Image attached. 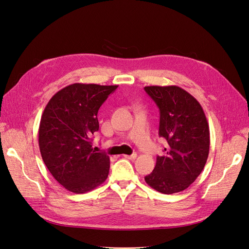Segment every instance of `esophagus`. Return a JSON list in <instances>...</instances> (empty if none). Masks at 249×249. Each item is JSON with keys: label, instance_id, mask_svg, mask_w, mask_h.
<instances>
[{"label": "esophagus", "instance_id": "esophagus-1", "mask_svg": "<svg viewBox=\"0 0 249 249\" xmlns=\"http://www.w3.org/2000/svg\"><path fill=\"white\" fill-rule=\"evenodd\" d=\"M125 159H128V160H136L137 159V157H138V155L136 154V152H135V154H132V155H130V156H128V155H124V156Z\"/></svg>", "mask_w": 249, "mask_h": 249}]
</instances>
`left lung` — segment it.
Segmentation results:
<instances>
[{"mask_svg": "<svg viewBox=\"0 0 249 249\" xmlns=\"http://www.w3.org/2000/svg\"><path fill=\"white\" fill-rule=\"evenodd\" d=\"M144 90L160 108L159 135L167 142L145 182L159 193L186 189L202 171L209 152V127L200 104L178 86H150Z\"/></svg>", "mask_w": 249, "mask_h": 249, "instance_id": "left-lung-1", "label": "left lung"}]
</instances>
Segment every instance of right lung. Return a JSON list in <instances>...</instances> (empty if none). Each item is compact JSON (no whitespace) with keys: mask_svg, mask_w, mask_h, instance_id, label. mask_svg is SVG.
Instances as JSON below:
<instances>
[{"mask_svg":"<svg viewBox=\"0 0 249 249\" xmlns=\"http://www.w3.org/2000/svg\"><path fill=\"white\" fill-rule=\"evenodd\" d=\"M119 86L72 84L53 95L39 127L43 160L54 179L73 194L101 185L109 170V157L92 149L99 130L98 111Z\"/></svg>","mask_w":249,"mask_h":249,"instance_id":"right-lung-1","label":"right lung"}]
</instances>
